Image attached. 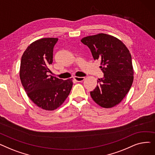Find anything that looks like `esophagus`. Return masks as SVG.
<instances>
[{
	"label": "esophagus",
	"mask_w": 155,
	"mask_h": 155,
	"mask_svg": "<svg viewBox=\"0 0 155 155\" xmlns=\"http://www.w3.org/2000/svg\"><path fill=\"white\" fill-rule=\"evenodd\" d=\"M74 78L77 82H82V81H84V79H85V77H75Z\"/></svg>",
	"instance_id": "1"
}]
</instances>
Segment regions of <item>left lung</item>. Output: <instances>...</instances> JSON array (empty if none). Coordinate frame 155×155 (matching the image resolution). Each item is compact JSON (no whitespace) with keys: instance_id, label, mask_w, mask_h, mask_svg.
<instances>
[{"instance_id":"left-lung-1","label":"left lung","mask_w":155,"mask_h":155,"mask_svg":"<svg viewBox=\"0 0 155 155\" xmlns=\"http://www.w3.org/2000/svg\"><path fill=\"white\" fill-rule=\"evenodd\" d=\"M81 42L91 51L94 59L101 60L104 77L91 92L95 103L104 108L119 104L131 87L134 70L131 55L126 45L112 36L100 33L85 37Z\"/></svg>"}]
</instances>
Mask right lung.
I'll return each mask as SVG.
<instances>
[{
	"label": "right lung",
	"instance_id": "right-lung-1",
	"mask_svg": "<svg viewBox=\"0 0 155 155\" xmlns=\"http://www.w3.org/2000/svg\"><path fill=\"white\" fill-rule=\"evenodd\" d=\"M58 40L48 38L35 41L26 48L21 61L19 76L24 90L34 104L46 110L59 107L73 85L71 78L63 80L48 75Z\"/></svg>",
	"mask_w": 155,
	"mask_h": 155
}]
</instances>
